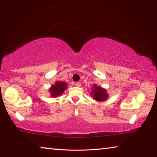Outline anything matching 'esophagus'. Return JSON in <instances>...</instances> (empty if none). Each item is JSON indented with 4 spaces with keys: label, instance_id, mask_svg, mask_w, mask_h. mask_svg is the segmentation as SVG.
Here are the masks:
<instances>
[{
    "label": "esophagus",
    "instance_id": "obj_1",
    "mask_svg": "<svg viewBox=\"0 0 157 157\" xmlns=\"http://www.w3.org/2000/svg\"><path fill=\"white\" fill-rule=\"evenodd\" d=\"M75 85H76V86H78V87H80V86H81V83H80V82H76Z\"/></svg>",
    "mask_w": 157,
    "mask_h": 157
}]
</instances>
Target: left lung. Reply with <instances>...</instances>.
<instances>
[{
  "label": "left lung",
  "instance_id": "8db88e82",
  "mask_svg": "<svg viewBox=\"0 0 157 157\" xmlns=\"http://www.w3.org/2000/svg\"><path fill=\"white\" fill-rule=\"evenodd\" d=\"M94 86L91 87V95L93 96L94 100L98 102H102L108 99L109 94L107 90L101 86H98L96 84H94Z\"/></svg>",
  "mask_w": 157,
  "mask_h": 157
}]
</instances>
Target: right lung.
Here are the masks:
<instances>
[{
    "label": "right lung",
    "mask_w": 157,
    "mask_h": 157,
    "mask_svg": "<svg viewBox=\"0 0 157 157\" xmlns=\"http://www.w3.org/2000/svg\"><path fill=\"white\" fill-rule=\"evenodd\" d=\"M67 86L68 85L66 82L57 81L55 84L52 85L48 89L49 93L50 94V96L52 98L59 97L68 88Z\"/></svg>",
    "instance_id": "right-lung-1"
}]
</instances>
